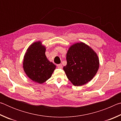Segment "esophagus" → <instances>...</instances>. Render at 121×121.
<instances>
[{
	"label": "esophagus",
	"mask_w": 121,
	"mask_h": 121,
	"mask_svg": "<svg viewBox=\"0 0 121 121\" xmlns=\"http://www.w3.org/2000/svg\"><path fill=\"white\" fill-rule=\"evenodd\" d=\"M57 67H58V68L59 69H62V65L61 64H59L57 65Z\"/></svg>",
	"instance_id": "esophagus-1"
}]
</instances>
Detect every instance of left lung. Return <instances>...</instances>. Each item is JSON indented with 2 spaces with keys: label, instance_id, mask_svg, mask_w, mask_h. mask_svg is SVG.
I'll return each instance as SVG.
<instances>
[{
  "label": "left lung",
  "instance_id": "left-lung-1",
  "mask_svg": "<svg viewBox=\"0 0 121 121\" xmlns=\"http://www.w3.org/2000/svg\"><path fill=\"white\" fill-rule=\"evenodd\" d=\"M66 60L67 63L63 70L74 86H82L89 82L99 69L97 54L84 43L71 45L67 51Z\"/></svg>",
  "mask_w": 121,
  "mask_h": 121
}]
</instances>
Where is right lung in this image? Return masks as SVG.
Segmentation results:
<instances>
[{
    "label": "right lung",
    "mask_w": 121,
    "mask_h": 121,
    "mask_svg": "<svg viewBox=\"0 0 121 121\" xmlns=\"http://www.w3.org/2000/svg\"><path fill=\"white\" fill-rule=\"evenodd\" d=\"M46 47L37 41L28 47L24 54L23 68L26 76L32 81L42 84L52 76L56 65L45 55Z\"/></svg>",
    "instance_id": "obj_1"
}]
</instances>
